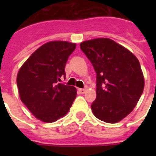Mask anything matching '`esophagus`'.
<instances>
[{
  "label": "esophagus",
  "instance_id": "obj_1",
  "mask_svg": "<svg viewBox=\"0 0 156 156\" xmlns=\"http://www.w3.org/2000/svg\"><path fill=\"white\" fill-rule=\"evenodd\" d=\"M78 91H79L80 94H84L85 92H86V89H82V88H80V89H78Z\"/></svg>",
  "mask_w": 156,
  "mask_h": 156
}]
</instances>
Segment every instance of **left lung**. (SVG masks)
Segmentation results:
<instances>
[{"instance_id": "left-lung-1", "label": "left lung", "mask_w": 156, "mask_h": 156, "mask_svg": "<svg viewBox=\"0 0 156 156\" xmlns=\"http://www.w3.org/2000/svg\"><path fill=\"white\" fill-rule=\"evenodd\" d=\"M80 46L96 72L97 97L90 105L94 115L108 123L119 122L133 111L143 93L138 59L108 38L83 41Z\"/></svg>"}]
</instances>
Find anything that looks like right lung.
Wrapping results in <instances>:
<instances>
[{"label": "right lung", "mask_w": 156, "mask_h": 156, "mask_svg": "<svg viewBox=\"0 0 156 156\" xmlns=\"http://www.w3.org/2000/svg\"><path fill=\"white\" fill-rule=\"evenodd\" d=\"M76 47L66 41L47 43L32 54L18 73L21 101L43 122H55L66 115L75 100L76 89L59 81L66 76V64Z\"/></svg>", "instance_id": "1"}]
</instances>
